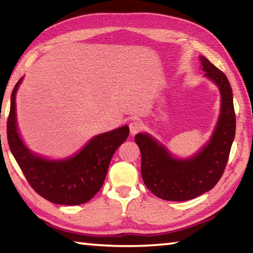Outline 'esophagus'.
<instances>
[{"label": "esophagus", "instance_id": "esophagus-1", "mask_svg": "<svg viewBox=\"0 0 253 253\" xmlns=\"http://www.w3.org/2000/svg\"><path fill=\"white\" fill-rule=\"evenodd\" d=\"M143 129V124L142 122L139 121H132L129 124V130H130V135L131 136H135L136 134H138V132Z\"/></svg>", "mask_w": 253, "mask_h": 253}]
</instances>
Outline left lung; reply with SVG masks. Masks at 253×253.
<instances>
[{"label": "left lung", "instance_id": "left-lung-1", "mask_svg": "<svg viewBox=\"0 0 253 253\" xmlns=\"http://www.w3.org/2000/svg\"><path fill=\"white\" fill-rule=\"evenodd\" d=\"M205 76L221 92V114L210 143L198 155L181 161L172 157L164 146L147 134H137L135 142L142 153V176L145 185L157 198L187 201L215 186L225 169L235 135L232 89L226 76L201 57Z\"/></svg>", "mask_w": 253, "mask_h": 253}]
</instances>
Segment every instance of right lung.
Instances as JSON below:
<instances>
[{
	"mask_svg": "<svg viewBox=\"0 0 253 253\" xmlns=\"http://www.w3.org/2000/svg\"><path fill=\"white\" fill-rule=\"evenodd\" d=\"M21 81L12 91L6 125L8 146L16 163L33 190L50 202L62 205L88 202L101 188L111 157L129 135V128L123 126L93 137L69 160L48 161L33 155L16 129L15 93Z\"/></svg>",
	"mask_w": 253,
	"mask_h": 253,
	"instance_id": "right-lung-1",
	"label": "right lung"
}]
</instances>
